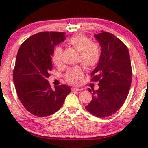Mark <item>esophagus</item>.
Wrapping results in <instances>:
<instances>
[{"mask_svg": "<svg viewBox=\"0 0 148 148\" xmlns=\"http://www.w3.org/2000/svg\"><path fill=\"white\" fill-rule=\"evenodd\" d=\"M72 90L73 91H82V89L81 88V87H75V88L72 89Z\"/></svg>", "mask_w": 148, "mask_h": 148, "instance_id": "34e87169", "label": "esophagus"}]
</instances>
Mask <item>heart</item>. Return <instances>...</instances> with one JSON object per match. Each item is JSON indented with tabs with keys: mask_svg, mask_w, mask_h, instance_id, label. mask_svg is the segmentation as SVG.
<instances>
[{
	"mask_svg": "<svg viewBox=\"0 0 148 148\" xmlns=\"http://www.w3.org/2000/svg\"><path fill=\"white\" fill-rule=\"evenodd\" d=\"M69 46L79 51V61L87 69H91L97 66L101 57V50L99 45L92 42L88 37L84 34H78L72 36L68 40ZM62 49L57 46L55 48L52 61L56 65L61 62ZM83 70L80 66L70 69L65 75V79L69 83L76 84L77 80L83 77Z\"/></svg>",
	"mask_w": 148,
	"mask_h": 148,
	"instance_id": "1",
	"label": "heart"
}]
</instances>
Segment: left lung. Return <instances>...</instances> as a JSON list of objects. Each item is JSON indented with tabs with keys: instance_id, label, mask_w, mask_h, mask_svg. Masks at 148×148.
I'll return each mask as SVG.
<instances>
[{
	"instance_id": "8db88e82",
	"label": "left lung",
	"mask_w": 148,
	"mask_h": 148,
	"mask_svg": "<svg viewBox=\"0 0 148 148\" xmlns=\"http://www.w3.org/2000/svg\"><path fill=\"white\" fill-rule=\"evenodd\" d=\"M95 38L101 47V57L91 72V81L99 82V89H88L92 99L85 106L97 117H109L116 113L126 100L132 81L129 52L122 41L108 32L102 31Z\"/></svg>"
}]
</instances>
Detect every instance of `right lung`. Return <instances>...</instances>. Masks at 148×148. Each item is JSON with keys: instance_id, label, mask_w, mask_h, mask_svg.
<instances>
[{"instance_id": "right-lung-1", "label": "right lung", "mask_w": 148, "mask_h": 148, "mask_svg": "<svg viewBox=\"0 0 148 148\" xmlns=\"http://www.w3.org/2000/svg\"><path fill=\"white\" fill-rule=\"evenodd\" d=\"M66 38L64 32H41L27 39L17 52L13 79L20 101L30 113L47 117L61 108L71 88L52 89L47 78L52 69L55 46Z\"/></svg>"}]
</instances>
